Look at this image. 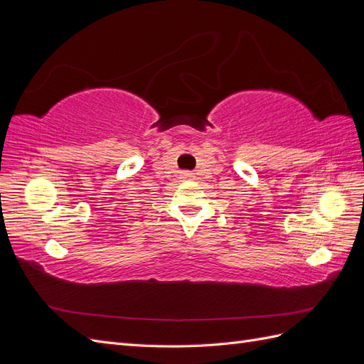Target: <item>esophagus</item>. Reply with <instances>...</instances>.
<instances>
[{
	"instance_id": "1",
	"label": "esophagus",
	"mask_w": 364,
	"mask_h": 364,
	"mask_svg": "<svg viewBox=\"0 0 364 364\" xmlns=\"http://www.w3.org/2000/svg\"><path fill=\"white\" fill-rule=\"evenodd\" d=\"M182 176H183V178H193V174H191V173H183Z\"/></svg>"
}]
</instances>
